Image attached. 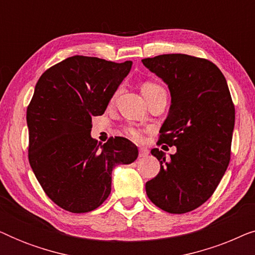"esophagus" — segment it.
<instances>
[{"instance_id":"1","label":"esophagus","mask_w":255,"mask_h":255,"mask_svg":"<svg viewBox=\"0 0 255 255\" xmlns=\"http://www.w3.org/2000/svg\"><path fill=\"white\" fill-rule=\"evenodd\" d=\"M148 155V149L145 147L139 148V158H146Z\"/></svg>"}]
</instances>
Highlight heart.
Returning <instances> with one entry per match:
<instances>
[{"label": "heart", "instance_id": "heart-1", "mask_svg": "<svg viewBox=\"0 0 255 255\" xmlns=\"http://www.w3.org/2000/svg\"><path fill=\"white\" fill-rule=\"evenodd\" d=\"M160 89H163V88L162 87H160L159 85H156V83H154V82H145L141 87V93H142V95L145 96L149 93H153V92H155V90H160ZM125 132H127V134L128 135V137L133 139V140L140 141L142 139V131L139 130V128H125Z\"/></svg>", "mask_w": 255, "mask_h": 255}]
</instances>
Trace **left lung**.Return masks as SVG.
I'll use <instances>...</instances> for the list:
<instances>
[{
  "label": "left lung",
  "instance_id": "left-lung-1",
  "mask_svg": "<svg viewBox=\"0 0 255 255\" xmlns=\"http://www.w3.org/2000/svg\"><path fill=\"white\" fill-rule=\"evenodd\" d=\"M141 61L168 86L172 104L159 142L176 147L170 159L159 148L151 151L160 172L146 182V194L163 211L186 214L208 201L224 176L235 106L225 76L207 59L175 53Z\"/></svg>",
  "mask_w": 255,
  "mask_h": 255
}]
</instances>
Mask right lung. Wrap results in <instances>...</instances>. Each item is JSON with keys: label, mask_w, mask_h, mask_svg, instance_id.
I'll return each instance as SVG.
<instances>
[{"label": "right lung", "mask_w": 255, "mask_h": 255, "mask_svg": "<svg viewBox=\"0 0 255 255\" xmlns=\"http://www.w3.org/2000/svg\"><path fill=\"white\" fill-rule=\"evenodd\" d=\"M131 66L74 55L38 80L26 111L29 162L45 194L69 212L99 208L110 195L113 169L137 159L128 139L101 145L90 135L92 117L104 114Z\"/></svg>", "instance_id": "obj_1"}]
</instances>
